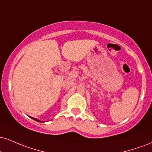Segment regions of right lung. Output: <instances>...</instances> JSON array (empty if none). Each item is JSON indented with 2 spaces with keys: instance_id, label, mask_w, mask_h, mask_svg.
Wrapping results in <instances>:
<instances>
[{
  "instance_id": "right-lung-1",
  "label": "right lung",
  "mask_w": 152,
  "mask_h": 152,
  "mask_svg": "<svg viewBox=\"0 0 152 152\" xmlns=\"http://www.w3.org/2000/svg\"><path fill=\"white\" fill-rule=\"evenodd\" d=\"M30 118H32V119H33V120H35V121H37V122H42V121H40V120H37V119H36V118H32V117H30Z\"/></svg>"
}]
</instances>
